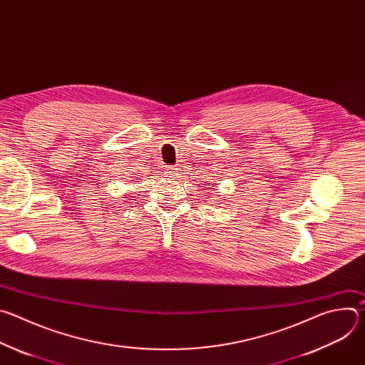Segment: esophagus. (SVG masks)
<instances>
[{
	"instance_id": "1",
	"label": "esophagus",
	"mask_w": 365,
	"mask_h": 365,
	"mask_svg": "<svg viewBox=\"0 0 365 365\" xmlns=\"http://www.w3.org/2000/svg\"><path fill=\"white\" fill-rule=\"evenodd\" d=\"M166 173H168V175H173V176H175V175H176V169H175V168H168Z\"/></svg>"
}]
</instances>
